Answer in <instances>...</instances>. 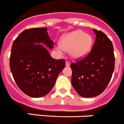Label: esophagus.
<instances>
[{
    "label": "esophagus",
    "mask_w": 124,
    "mask_h": 124,
    "mask_svg": "<svg viewBox=\"0 0 124 124\" xmlns=\"http://www.w3.org/2000/svg\"><path fill=\"white\" fill-rule=\"evenodd\" d=\"M70 66V62H69V61H66V66L68 67V66Z\"/></svg>",
    "instance_id": "obj_1"
}]
</instances>
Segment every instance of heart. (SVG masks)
<instances>
[{
	"instance_id": "obj_1",
	"label": "heart",
	"mask_w": 124,
	"mask_h": 124,
	"mask_svg": "<svg viewBox=\"0 0 124 124\" xmlns=\"http://www.w3.org/2000/svg\"><path fill=\"white\" fill-rule=\"evenodd\" d=\"M92 37L81 30H76L61 37L56 50L60 54L70 52L71 57L74 60L84 58L91 50Z\"/></svg>"
}]
</instances>
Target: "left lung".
<instances>
[{
	"mask_svg": "<svg viewBox=\"0 0 124 124\" xmlns=\"http://www.w3.org/2000/svg\"><path fill=\"white\" fill-rule=\"evenodd\" d=\"M96 39L90 53L71 64V84L82 97L100 95L111 80L115 65L114 48L111 40L103 32L93 29Z\"/></svg>",
	"mask_w": 124,
	"mask_h": 124,
	"instance_id": "8db88e82",
	"label": "left lung"
}]
</instances>
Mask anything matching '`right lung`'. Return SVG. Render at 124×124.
Wrapping results in <instances>:
<instances>
[{"mask_svg":"<svg viewBox=\"0 0 124 124\" xmlns=\"http://www.w3.org/2000/svg\"><path fill=\"white\" fill-rule=\"evenodd\" d=\"M53 44L46 28L26 29L13 42L10 70L19 88L31 97L48 94L65 67V61L53 59L46 48L52 49Z\"/></svg>","mask_w":124,"mask_h":124,"instance_id":"add662e5","label":"right lung"}]
</instances>
